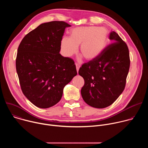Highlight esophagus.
<instances>
[{
  "instance_id": "34e87169",
  "label": "esophagus",
  "mask_w": 148,
  "mask_h": 148,
  "mask_svg": "<svg viewBox=\"0 0 148 148\" xmlns=\"http://www.w3.org/2000/svg\"><path fill=\"white\" fill-rule=\"evenodd\" d=\"M75 66H76L77 71V73H78V70H79V67H80V66H79V64H78V63H76V64H75Z\"/></svg>"
}]
</instances>
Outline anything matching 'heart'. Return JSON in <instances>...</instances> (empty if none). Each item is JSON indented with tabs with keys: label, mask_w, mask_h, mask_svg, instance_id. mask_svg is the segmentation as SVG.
Returning a JSON list of instances; mask_svg holds the SVG:
<instances>
[{
	"label": "heart",
	"mask_w": 148,
	"mask_h": 148,
	"mask_svg": "<svg viewBox=\"0 0 148 148\" xmlns=\"http://www.w3.org/2000/svg\"><path fill=\"white\" fill-rule=\"evenodd\" d=\"M70 33V37H63L61 40V52L67 57L76 53L80 45L81 54L87 60H93L100 55L107 43L108 30L104 27H77Z\"/></svg>",
	"instance_id": "heart-1"
}]
</instances>
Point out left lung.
Masks as SVG:
<instances>
[{
    "instance_id": "1",
    "label": "left lung",
    "mask_w": 148,
    "mask_h": 148,
    "mask_svg": "<svg viewBox=\"0 0 148 148\" xmlns=\"http://www.w3.org/2000/svg\"><path fill=\"white\" fill-rule=\"evenodd\" d=\"M111 43L95 59L84 64L78 74L85 84L82 97L90 106L106 108L119 97L126 84L130 59L127 45L115 32H111Z\"/></svg>"
}]
</instances>
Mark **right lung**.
I'll use <instances>...</instances> for the list:
<instances>
[{
    "label": "right lung",
    "mask_w": 148,
    "mask_h": 148,
    "mask_svg": "<svg viewBox=\"0 0 148 148\" xmlns=\"http://www.w3.org/2000/svg\"><path fill=\"white\" fill-rule=\"evenodd\" d=\"M64 22L42 23L18 46L16 71L22 92L37 107L48 108L61 99L63 89L77 75L74 61L60 54Z\"/></svg>",
    "instance_id": "add662e5"
}]
</instances>
